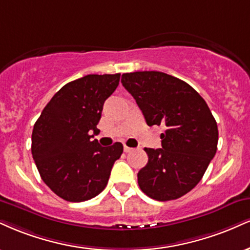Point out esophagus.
<instances>
[{"label": "esophagus", "mask_w": 250, "mask_h": 250, "mask_svg": "<svg viewBox=\"0 0 250 250\" xmlns=\"http://www.w3.org/2000/svg\"><path fill=\"white\" fill-rule=\"evenodd\" d=\"M123 149H125V152H130V151H133V148H129V146H123Z\"/></svg>", "instance_id": "1"}]
</instances>
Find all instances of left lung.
Masks as SVG:
<instances>
[{
	"instance_id": "1",
	"label": "left lung",
	"mask_w": 250,
	"mask_h": 250,
	"mask_svg": "<svg viewBox=\"0 0 250 250\" xmlns=\"http://www.w3.org/2000/svg\"><path fill=\"white\" fill-rule=\"evenodd\" d=\"M148 125H164L162 148H146L148 163L137 173L140 188L158 201L178 199L203 178L216 152L218 125L194 88L163 72L122 74Z\"/></svg>"
}]
</instances>
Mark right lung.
<instances>
[{"label": "right lung", "instance_id": "1", "mask_svg": "<svg viewBox=\"0 0 250 250\" xmlns=\"http://www.w3.org/2000/svg\"><path fill=\"white\" fill-rule=\"evenodd\" d=\"M120 73L88 74L62 86L45 106L32 130L31 152L43 182L58 197L80 203L107 186L123 152L122 143L101 146L96 128L104 101Z\"/></svg>", "mask_w": 250, "mask_h": 250}]
</instances>
